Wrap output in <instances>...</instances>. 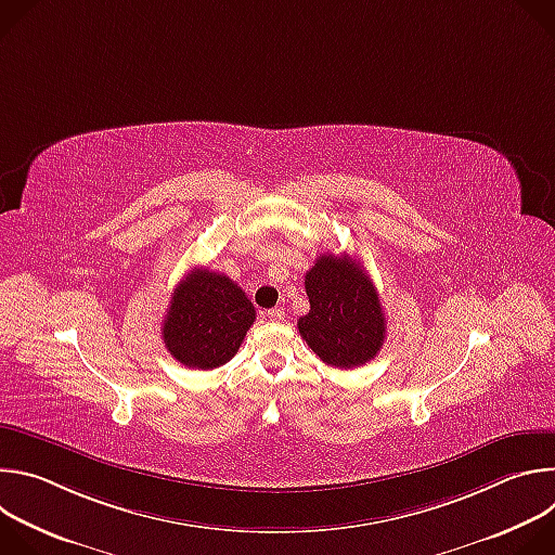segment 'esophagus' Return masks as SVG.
Wrapping results in <instances>:
<instances>
[{"instance_id": "obj_1", "label": "esophagus", "mask_w": 555, "mask_h": 555, "mask_svg": "<svg viewBox=\"0 0 555 555\" xmlns=\"http://www.w3.org/2000/svg\"><path fill=\"white\" fill-rule=\"evenodd\" d=\"M266 319L268 321H272V323H281V321H285V311L281 309V307H274V309H268L266 313Z\"/></svg>"}]
</instances>
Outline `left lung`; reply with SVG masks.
<instances>
[{"label":"left lung","instance_id":"left-lung-1","mask_svg":"<svg viewBox=\"0 0 555 555\" xmlns=\"http://www.w3.org/2000/svg\"><path fill=\"white\" fill-rule=\"evenodd\" d=\"M309 313L298 332L325 364L356 369L382 349L386 321L375 285L349 257L323 255L305 274Z\"/></svg>","mask_w":555,"mask_h":555}]
</instances>
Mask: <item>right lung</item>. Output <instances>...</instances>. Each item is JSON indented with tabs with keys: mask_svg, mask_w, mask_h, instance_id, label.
I'll use <instances>...</instances> for the list:
<instances>
[{
	"mask_svg": "<svg viewBox=\"0 0 555 555\" xmlns=\"http://www.w3.org/2000/svg\"><path fill=\"white\" fill-rule=\"evenodd\" d=\"M255 305L225 274L195 268L171 296L163 340L169 353L189 369H217L240 351Z\"/></svg>",
	"mask_w": 555,
	"mask_h": 555,
	"instance_id": "add662e5",
	"label": "right lung"
}]
</instances>
